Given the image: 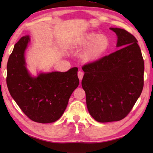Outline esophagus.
Wrapping results in <instances>:
<instances>
[{
	"label": "esophagus",
	"mask_w": 153,
	"mask_h": 153,
	"mask_svg": "<svg viewBox=\"0 0 153 153\" xmlns=\"http://www.w3.org/2000/svg\"><path fill=\"white\" fill-rule=\"evenodd\" d=\"M83 75H84V73L83 72V71H79L78 73H77V76H78L80 81L82 80L83 77Z\"/></svg>",
	"instance_id": "1"
}]
</instances>
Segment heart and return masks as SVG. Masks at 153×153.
Instances as JSON below:
<instances>
[{"instance_id": "obj_1", "label": "heart", "mask_w": 153, "mask_h": 153, "mask_svg": "<svg viewBox=\"0 0 153 153\" xmlns=\"http://www.w3.org/2000/svg\"><path fill=\"white\" fill-rule=\"evenodd\" d=\"M110 46L109 39L105 35L95 33H87L80 39L76 45L79 48H85L82 57L85 62H94L100 59Z\"/></svg>"}]
</instances>
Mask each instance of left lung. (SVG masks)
Segmentation results:
<instances>
[{"instance_id":"obj_1","label":"left lung","mask_w":153,"mask_h":153,"mask_svg":"<svg viewBox=\"0 0 153 153\" xmlns=\"http://www.w3.org/2000/svg\"><path fill=\"white\" fill-rule=\"evenodd\" d=\"M115 32L120 50L82 67L87 109L99 122L119 121L131 111L143 88L144 60L137 40L125 30Z\"/></svg>"}]
</instances>
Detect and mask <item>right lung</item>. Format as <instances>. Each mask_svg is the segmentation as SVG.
<instances>
[{
	"label": "right lung",
	"mask_w": 153,
	"mask_h": 153,
	"mask_svg": "<svg viewBox=\"0 0 153 153\" xmlns=\"http://www.w3.org/2000/svg\"><path fill=\"white\" fill-rule=\"evenodd\" d=\"M30 37H21L14 45L7 64L6 83L12 97L29 118L47 123L56 122L66 108L71 93L79 85L77 68L66 72L29 73L25 51Z\"/></svg>",
	"instance_id": "add662e5"
}]
</instances>
